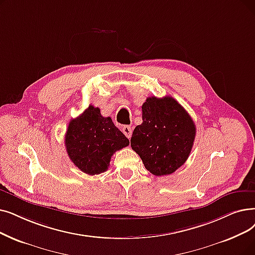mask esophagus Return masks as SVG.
<instances>
[{
	"instance_id": "34e87169",
	"label": "esophagus",
	"mask_w": 255,
	"mask_h": 255,
	"mask_svg": "<svg viewBox=\"0 0 255 255\" xmlns=\"http://www.w3.org/2000/svg\"><path fill=\"white\" fill-rule=\"evenodd\" d=\"M122 131H123V133H124L128 138L131 137V134H132V127H130V126H124L123 129H122Z\"/></svg>"
}]
</instances>
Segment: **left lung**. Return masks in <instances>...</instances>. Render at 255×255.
Listing matches in <instances>:
<instances>
[{
  "instance_id": "1",
  "label": "left lung",
  "mask_w": 255,
  "mask_h": 255,
  "mask_svg": "<svg viewBox=\"0 0 255 255\" xmlns=\"http://www.w3.org/2000/svg\"><path fill=\"white\" fill-rule=\"evenodd\" d=\"M142 123L135 127L131 147L155 176L174 173L189 158L196 126L174 98L149 97L141 106Z\"/></svg>"
}]
</instances>
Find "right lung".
<instances>
[{
  "mask_svg": "<svg viewBox=\"0 0 255 255\" xmlns=\"http://www.w3.org/2000/svg\"><path fill=\"white\" fill-rule=\"evenodd\" d=\"M65 148L77 168L88 175L105 172L113 154L127 147L129 139L115 126L112 118L101 116L100 108L88 106L70 121Z\"/></svg>",
  "mask_w": 255,
  "mask_h": 255,
  "instance_id": "right-lung-1",
  "label": "right lung"
}]
</instances>
